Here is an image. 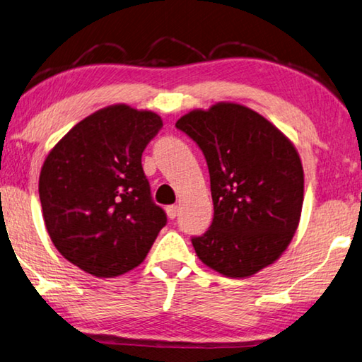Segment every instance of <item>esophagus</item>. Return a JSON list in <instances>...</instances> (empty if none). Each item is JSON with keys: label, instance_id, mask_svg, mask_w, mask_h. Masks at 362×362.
<instances>
[{"label": "esophagus", "instance_id": "1", "mask_svg": "<svg viewBox=\"0 0 362 362\" xmlns=\"http://www.w3.org/2000/svg\"><path fill=\"white\" fill-rule=\"evenodd\" d=\"M177 214H179V207H177V206H168V207H166V215H168V218L174 220L175 216H177Z\"/></svg>", "mask_w": 362, "mask_h": 362}]
</instances>
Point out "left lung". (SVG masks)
<instances>
[{"instance_id":"obj_1","label":"left lung","mask_w":362,"mask_h":362,"mask_svg":"<svg viewBox=\"0 0 362 362\" xmlns=\"http://www.w3.org/2000/svg\"><path fill=\"white\" fill-rule=\"evenodd\" d=\"M175 127L206 156L214 221L193 238L198 258L225 277L247 279L290 245L304 202V169L294 144L238 103L194 109Z\"/></svg>"}]
</instances>
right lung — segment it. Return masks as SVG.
<instances>
[{"instance_id":"right-lung-1","label":"right lung","mask_w":362,"mask_h":362,"mask_svg":"<svg viewBox=\"0 0 362 362\" xmlns=\"http://www.w3.org/2000/svg\"><path fill=\"white\" fill-rule=\"evenodd\" d=\"M161 127L152 110L114 104L72 127L42 164L39 198L50 240L95 277L139 266L166 225L141 163Z\"/></svg>"}]
</instances>
